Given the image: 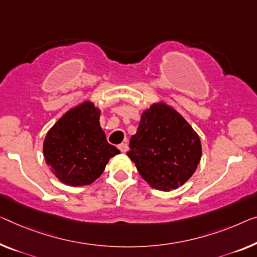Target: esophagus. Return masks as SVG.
Segmentation results:
<instances>
[{"label": "esophagus", "mask_w": 257, "mask_h": 257, "mask_svg": "<svg viewBox=\"0 0 257 257\" xmlns=\"http://www.w3.org/2000/svg\"><path fill=\"white\" fill-rule=\"evenodd\" d=\"M118 150H120L121 152H127L128 151V144L127 143H121L118 144Z\"/></svg>", "instance_id": "1"}]
</instances>
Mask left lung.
<instances>
[{
  "mask_svg": "<svg viewBox=\"0 0 257 257\" xmlns=\"http://www.w3.org/2000/svg\"><path fill=\"white\" fill-rule=\"evenodd\" d=\"M127 156L153 188L182 186L196 171L202 156L200 137L177 110L153 104L142 114Z\"/></svg>",
  "mask_w": 257,
  "mask_h": 257,
  "instance_id": "8db88e82",
  "label": "left lung"
}]
</instances>
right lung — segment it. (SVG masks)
<instances>
[{"label":"right lung","mask_w":257,"mask_h":257,"mask_svg":"<svg viewBox=\"0 0 257 257\" xmlns=\"http://www.w3.org/2000/svg\"><path fill=\"white\" fill-rule=\"evenodd\" d=\"M100 110L85 101L67 112L44 142V157L55 177L69 186L90 185L120 151L108 144L99 123Z\"/></svg>","instance_id":"add662e5"}]
</instances>
